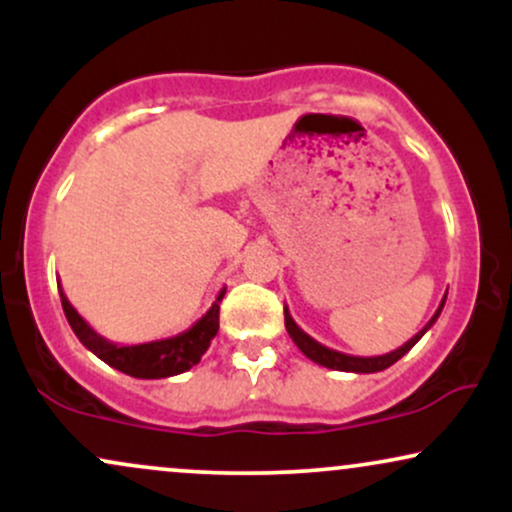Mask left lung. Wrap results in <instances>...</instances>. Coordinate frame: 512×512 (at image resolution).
<instances>
[{"label": "left lung", "instance_id": "1", "mask_svg": "<svg viewBox=\"0 0 512 512\" xmlns=\"http://www.w3.org/2000/svg\"><path fill=\"white\" fill-rule=\"evenodd\" d=\"M445 298H448V293H445ZM445 298H443V301H440L436 315H433L431 320H428V325L424 327V330L416 332L407 344H402V346H399V349L390 351V354H383V356H349V354H342V351L330 349V346L315 342V339L310 337V334H305L301 327H298L296 322H293L289 308H284L286 332H289V337L293 339V344H296L298 349H301L303 354L310 358V361H315L317 366H325V368H332V370H344V373H378V370H385V368H390L392 363H397L399 358L407 354L411 346H414L421 337H424L428 330H431L433 322L438 320L440 310H443Z\"/></svg>", "mask_w": 512, "mask_h": 512}]
</instances>
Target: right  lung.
<instances>
[{"label": "right lung", "mask_w": 512, "mask_h": 512, "mask_svg": "<svg viewBox=\"0 0 512 512\" xmlns=\"http://www.w3.org/2000/svg\"><path fill=\"white\" fill-rule=\"evenodd\" d=\"M60 286V284H57ZM223 289L211 308L204 313L190 330L175 334V337L158 339V342H146V344H132V346H120L115 342L101 337L91 325L74 310V305L67 301L64 291H60L64 315L67 322L72 325V330L79 342L86 346L88 351H93L101 361L113 366L115 370L132 375V378H144V380H158V378H170V375H178L197 366L199 358L204 356V351L209 349L211 339L219 332V303L223 298Z\"/></svg>", "instance_id": "add662e5"}]
</instances>
